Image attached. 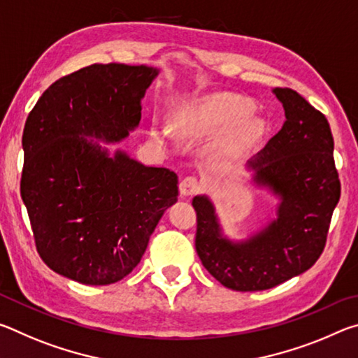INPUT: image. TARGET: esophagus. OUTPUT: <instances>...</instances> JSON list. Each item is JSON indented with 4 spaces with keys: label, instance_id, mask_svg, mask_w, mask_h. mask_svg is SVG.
I'll return each instance as SVG.
<instances>
[{
    "label": "esophagus",
    "instance_id": "1",
    "mask_svg": "<svg viewBox=\"0 0 358 358\" xmlns=\"http://www.w3.org/2000/svg\"><path fill=\"white\" fill-rule=\"evenodd\" d=\"M201 181H199L197 177H194V175H191V177H186L180 181V194L181 196H192V194L199 192V189H201Z\"/></svg>",
    "mask_w": 358,
    "mask_h": 358
}]
</instances>
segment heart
<instances>
[{
  "instance_id": "heart-1",
  "label": "heart",
  "mask_w": 358,
  "mask_h": 358,
  "mask_svg": "<svg viewBox=\"0 0 358 358\" xmlns=\"http://www.w3.org/2000/svg\"><path fill=\"white\" fill-rule=\"evenodd\" d=\"M250 102L229 94H215L203 99L191 113L180 117L175 128L180 134L191 136L217 131L234 124L224 150L227 153H240L256 141L264 128L262 120L250 115Z\"/></svg>"
}]
</instances>
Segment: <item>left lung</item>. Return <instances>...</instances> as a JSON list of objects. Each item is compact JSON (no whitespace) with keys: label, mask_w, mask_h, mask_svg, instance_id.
<instances>
[{"label":"left lung","mask_w":358,"mask_h":358,"mask_svg":"<svg viewBox=\"0 0 358 358\" xmlns=\"http://www.w3.org/2000/svg\"><path fill=\"white\" fill-rule=\"evenodd\" d=\"M286 121L248 162L254 183L280 197L276 217L245 241L222 237L213 205L196 196V251L222 286L254 292L271 289L316 264L322 254L341 183L325 115L290 88H275Z\"/></svg>","instance_id":"1"}]
</instances>
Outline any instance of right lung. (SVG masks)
Wrapping results in <instances>:
<instances>
[{"instance_id": "right-lung-1", "label": "right lung", "mask_w": 358, "mask_h": 358, "mask_svg": "<svg viewBox=\"0 0 358 358\" xmlns=\"http://www.w3.org/2000/svg\"><path fill=\"white\" fill-rule=\"evenodd\" d=\"M148 66L92 64L58 78L29 112L20 194L36 250L48 268L107 286L141 262L164 211L178 201L177 173L124 153L108 156L142 117L157 76Z\"/></svg>"}]
</instances>
